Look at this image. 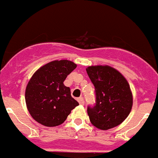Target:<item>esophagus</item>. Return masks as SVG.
Returning a JSON list of instances; mask_svg holds the SVG:
<instances>
[{
    "instance_id": "obj_1",
    "label": "esophagus",
    "mask_w": 158,
    "mask_h": 158,
    "mask_svg": "<svg viewBox=\"0 0 158 158\" xmlns=\"http://www.w3.org/2000/svg\"><path fill=\"white\" fill-rule=\"evenodd\" d=\"M78 101H79V103L81 105H83L84 104V100H83V97H79L78 98Z\"/></svg>"
}]
</instances>
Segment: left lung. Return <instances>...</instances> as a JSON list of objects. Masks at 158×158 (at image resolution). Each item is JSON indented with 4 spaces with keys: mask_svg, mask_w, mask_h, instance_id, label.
I'll return each instance as SVG.
<instances>
[{
    "mask_svg": "<svg viewBox=\"0 0 158 158\" xmlns=\"http://www.w3.org/2000/svg\"><path fill=\"white\" fill-rule=\"evenodd\" d=\"M86 71L95 87V104L87 106L91 124L102 130L120 124L132 106V92L125 78L108 66H92Z\"/></svg>",
    "mask_w": 158,
    "mask_h": 158,
    "instance_id": "obj_1",
    "label": "left lung"
}]
</instances>
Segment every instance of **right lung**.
<instances>
[{
    "instance_id": "obj_1",
    "label": "right lung",
    "mask_w": 158,
    "mask_h": 158,
    "mask_svg": "<svg viewBox=\"0 0 158 158\" xmlns=\"http://www.w3.org/2000/svg\"><path fill=\"white\" fill-rule=\"evenodd\" d=\"M76 68L68 60L53 61L39 68L26 90V102L30 115L39 124L54 127L63 124L79 103L63 82Z\"/></svg>"
}]
</instances>
